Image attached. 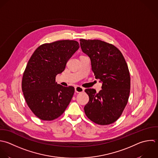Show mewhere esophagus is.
<instances>
[{
	"label": "esophagus",
	"instance_id": "obj_1",
	"mask_svg": "<svg viewBox=\"0 0 158 158\" xmlns=\"http://www.w3.org/2000/svg\"><path fill=\"white\" fill-rule=\"evenodd\" d=\"M84 91V89L80 86H77L75 87V92L77 93H82Z\"/></svg>",
	"mask_w": 158,
	"mask_h": 158
}]
</instances>
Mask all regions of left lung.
<instances>
[{
	"mask_svg": "<svg viewBox=\"0 0 158 158\" xmlns=\"http://www.w3.org/2000/svg\"><path fill=\"white\" fill-rule=\"evenodd\" d=\"M82 52L91 61L97 79L102 83V90L85 92L89 97L84 106L87 118L99 125H108L121 116L129 100L131 77L127 63L114 45L100 40L80 39Z\"/></svg>",
	"mask_w": 158,
	"mask_h": 158,
	"instance_id": "obj_1",
	"label": "left lung"
}]
</instances>
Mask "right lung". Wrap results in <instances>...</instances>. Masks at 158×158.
Masks as SVG:
<instances>
[{"mask_svg":"<svg viewBox=\"0 0 158 158\" xmlns=\"http://www.w3.org/2000/svg\"><path fill=\"white\" fill-rule=\"evenodd\" d=\"M79 48L76 40L44 44L28 61L23 76L22 91L27 106L40 119L58 118L69 104L74 88L58 84L55 77L64 70L68 61Z\"/></svg>","mask_w":158,"mask_h":158,"instance_id":"right-lung-1","label":"right lung"}]
</instances>
